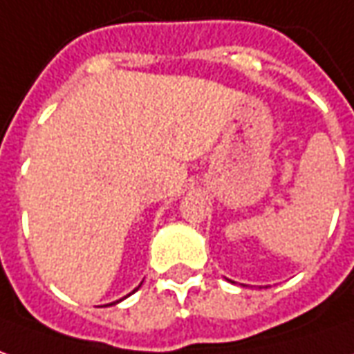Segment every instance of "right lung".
Listing matches in <instances>:
<instances>
[{
    "instance_id": "obj_1",
    "label": "right lung",
    "mask_w": 354,
    "mask_h": 354,
    "mask_svg": "<svg viewBox=\"0 0 354 354\" xmlns=\"http://www.w3.org/2000/svg\"><path fill=\"white\" fill-rule=\"evenodd\" d=\"M139 287H141V285H139ZM139 287H137V288H139ZM137 288H136V290H137ZM136 290H133V292H136ZM129 295H131V292H129ZM129 295H127V297H129ZM124 298H126V297H124ZM124 298H120V300H124ZM120 300H116V302H120ZM116 302H112V304H116Z\"/></svg>"
}]
</instances>
